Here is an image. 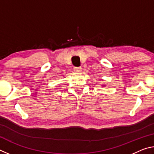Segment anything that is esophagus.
Listing matches in <instances>:
<instances>
[{"label": "esophagus", "mask_w": 154, "mask_h": 154, "mask_svg": "<svg viewBox=\"0 0 154 154\" xmlns=\"http://www.w3.org/2000/svg\"><path fill=\"white\" fill-rule=\"evenodd\" d=\"M74 71H75V72H80L81 71H82V68L81 67H74Z\"/></svg>", "instance_id": "esophagus-1"}]
</instances>
